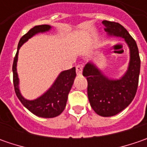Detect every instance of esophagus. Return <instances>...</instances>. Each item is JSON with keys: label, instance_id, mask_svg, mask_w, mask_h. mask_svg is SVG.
Here are the masks:
<instances>
[{"label": "esophagus", "instance_id": "34e87169", "mask_svg": "<svg viewBox=\"0 0 147 147\" xmlns=\"http://www.w3.org/2000/svg\"><path fill=\"white\" fill-rule=\"evenodd\" d=\"M82 73V65H77L76 66V74L77 75H81Z\"/></svg>", "mask_w": 147, "mask_h": 147}]
</instances>
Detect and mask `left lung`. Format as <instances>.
Wrapping results in <instances>:
<instances>
[{
  "instance_id": "left-lung-1",
  "label": "left lung",
  "mask_w": 147,
  "mask_h": 147,
  "mask_svg": "<svg viewBox=\"0 0 147 147\" xmlns=\"http://www.w3.org/2000/svg\"><path fill=\"white\" fill-rule=\"evenodd\" d=\"M102 24L108 36L124 39L130 54L127 71L118 79L105 76L92 62H88L82 71L88 80V96L92 108L99 115L110 117L124 110L134 98L138 86L141 60L137 43L121 24L107 20Z\"/></svg>"
}]
</instances>
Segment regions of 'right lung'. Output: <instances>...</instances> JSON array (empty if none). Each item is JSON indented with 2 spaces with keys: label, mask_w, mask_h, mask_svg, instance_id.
I'll return each mask as SVG.
<instances>
[{
  "label": "right lung",
  "mask_w": 147,
  "mask_h": 147,
  "mask_svg": "<svg viewBox=\"0 0 147 147\" xmlns=\"http://www.w3.org/2000/svg\"><path fill=\"white\" fill-rule=\"evenodd\" d=\"M51 28L52 27L47 24L35 26L20 38L12 68L14 91L17 97L29 111H31L35 115L42 118L56 117L59 115L65 110L68 95L70 92L76 77L75 68L74 67L69 70L62 71L46 92H44L39 97L30 100L24 98L20 92V79L17 73V61L19 50L23 46V44H24L28 39L37 33H43L50 31Z\"/></svg>",
  "instance_id": "obj_1"
}]
</instances>
